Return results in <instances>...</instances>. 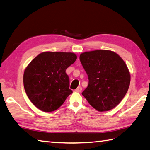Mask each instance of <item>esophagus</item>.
I'll return each mask as SVG.
<instances>
[{
	"label": "esophagus",
	"mask_w": 150,
	"mask_h": 150,
	"mask_svg": "<svg viewBox=\"0 0 150 150\" xmlns=\"http://www.w3.org/2000/svg\"><path fill=\"white\" fill-rule=\"evenodd\" d=\"M81 90H82V87H81V86H79L78 88L76 89V91L78 92V93H80L81 91Z\"/></svg>",
	"instance_id": "obj_1"
}]
</instances>
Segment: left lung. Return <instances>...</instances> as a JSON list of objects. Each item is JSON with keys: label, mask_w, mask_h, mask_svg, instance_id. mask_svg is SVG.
Segmentation results:
<instances>
[{"label": "left lung", "mask_w": 150, "mask_h": 150, "mask_svg": "<svg viewBox=\"0 0 150 150\" xmlns=\"http://www.w3.org/2000/svg\"><path fill=\"white\" fill-rule=\"evenodd\" d=\"M80 60L89 80L82 95L98 111L114 108L129 87L131 76L125 62L117 53L104 50L84 52Z\"/></svg>", "instance_id": "1"}]
</instances>
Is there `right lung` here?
<instances>
[{"instance_id":"1","label":"right lung","mask_w":150,"mask_h":150,"mask_svg":"<svg viewBox=\"0 0 150 150\" xmlns=\"http://www.w3.org/2000/svg\"><path fill=\"white\" fill-rule=\"evenodd\" d=\"M74 53L46 52L30 62L23 74L25 91L36 107L45 112L58 109L72 93L66 69L75 62Z\"/></svg>"}]
</instances>
